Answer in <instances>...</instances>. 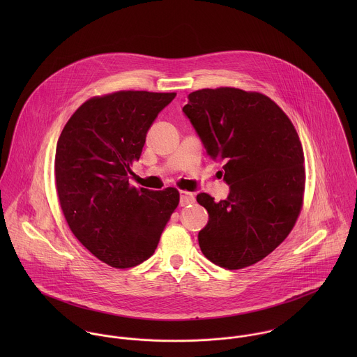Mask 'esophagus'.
<instances>
[{
  "mask_svg": "<svg viewBox=\"0 0 357 357\" xmlns=\"http://www.w3.org/2000/svg\"><path fill=\"white\" fill-rule=\"evenodd\" d=\"M195 204V195L192 192L181 191L180 194V204L181 206H188V204Z\"/></svg>",
  "mask_w": 357,
  "mask_h": 357,
  "instance_id": "esophagus-1",
  "label": "esophagus"
}]
</instances>
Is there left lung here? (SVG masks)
Listing matches in <instances>:
<instances>
[{"instance_id":"left-lung-1","label":"left lung","mask_w":357,"mask_h":357,"mask_svg":"<svg viewBox=\"0 0 357 357\" xmlns=\"http://www.w3.org/2000/svg\"><path fill=\"white\" fill-rule=\"evenodd\" d=\"M183 107L207 155L224 162L231 191L215 202L199 194L208 213L198 241L207 259L242 269L271 255L291 232L304 204L305 166L298 133L268 96L238 88L201 89Z\"/></svg>"}]
</instances>
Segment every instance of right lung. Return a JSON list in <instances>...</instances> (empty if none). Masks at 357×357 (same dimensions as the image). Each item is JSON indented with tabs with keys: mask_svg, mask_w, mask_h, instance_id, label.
Returning <instances> with one entry per match:
<instances>
[{
	"mask_svg": "<svg viewBox=\"0 0 357 357\" xmlns=\"http://www.w3.org/2000/svg\"><path fill=\"white\" fill-rule=\"evenodd\" d=\"M176 93L119 91L84 102L61 130L54 156L59 202L74 236L109 266L153 255L180 202L176 188L129 184L146 136Z\"/></svg>",
	"mask_w": 357,
	"mask_h": 357,
	"instance_id": "right-lung-1",
	"label": "right lung"
}]
</instances>
